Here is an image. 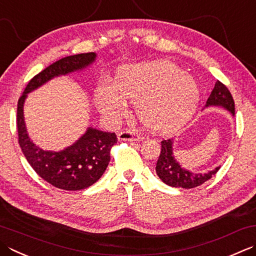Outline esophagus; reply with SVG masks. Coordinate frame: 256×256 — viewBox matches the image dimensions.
<instances>
[{
  "label": "esophagus",
  "instance_id": "34e87169",
  "mask_svg": "<svg viewBox=\"0 0 256 256\" xmlns=\"http://www.w3.org/2000/svg\"><path fill=\"white\" fill-rule=\"evenodd\" d=\"M118 138L122 140V141H140L143 138L140 134L132 132L131 130H126V131L118 133Z\"/></svg>",
  "mask_w": 256,
  "mask_h": 256
}]
</instances>
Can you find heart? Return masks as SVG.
Listing matches in <instances>:
<instances>
[{"instance_id": "b5f03b06", "label": "heart", "mask_w": 256, "mask_h": 256, "mask_svg": "<svg viewBox=\"0 0 256 256\" xmlns=\"http://www.w3.org/2000/svg\"><path fill=\"white\" fill-rule=\"evenodd\" d=\"M196 82L168 61L128 64L120 68L113 84L96 92L100 110L118 120L126 111L125 100L135 101V112L144 126L168 133L192 116L198 102Z\"/></svg>"}]
</instances>
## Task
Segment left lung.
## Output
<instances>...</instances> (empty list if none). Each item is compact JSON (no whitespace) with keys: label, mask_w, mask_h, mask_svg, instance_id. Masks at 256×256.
Wrapping results in <instances>:
<instances>
[{"label":"left lung","mask_w":256,"mask_h":256,"mask_svg":"<svg viewBox=\"0 0 256 256\" xmlns=\"http://www.w3.org/2000/svg\"><path fill=\"white\" fill-rule=\"evenodd\" d=\"M211 105L223 106L224 108L228 110L233 115L235 114V105L232 94L228 91V88L225 86V84L220 82L218 80L215 83L213 91L210 94L206 101V106H211ZM172 144V138L163 140L161 142V153H160L156 168H155L158 178L162 180V182L170 185V186L181 188H193L200 186L204 182L208 181L220 170L218 166L213 171H210L205 174H194L186 171V170L180 166V164L175 161L173 156Z\"/></svg>","instance_id":"obj_1"}]
</instances>
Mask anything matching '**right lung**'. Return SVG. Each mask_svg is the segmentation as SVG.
Segmentation results:
<instances>
[{"label": "right lung", "instance_id": "right-lung-1", "mask_svg": "<svg viewBox=\"0 0 256 256\" xmlns=\"http://www.w3.org/2000/svg\"><path fill=\"white\" fill-rule=\"evenodd\" d=\"M95 56L93 52L81 53L63 58L48 65L30 80L18 102V138L24 156L44 181L66 191L86 188L102 176L111 160V148L118 142L116 134L90 128L76 143L63 151H43L28 138L24 124L23 103L28 92L54 76L88 66Z\"/></svg>", "mask_w": 256, "mask_h": 256}]
</instances>
